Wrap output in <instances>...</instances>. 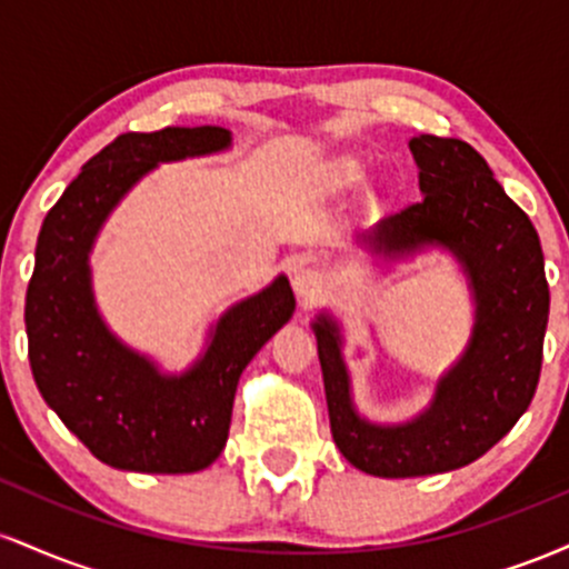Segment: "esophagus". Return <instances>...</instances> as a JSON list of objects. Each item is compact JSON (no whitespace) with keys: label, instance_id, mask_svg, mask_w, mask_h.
<instances>
[{"label":"esophagus","instance_id":"1","mask_svg":"<svg viewBox=\"0 0 569 569\" xmlns=\"http://www.w3.org/2000/svg\"><path fill=\"white\" fill-rule=\"evenodd\" d=\"M291 283H293V291H297V297L302 299L305 305L321 297L323 291V276L316 270V267H299V270L293 272Z\"/></svg>","mask_w":569,"mask_h":569}]
</instances>
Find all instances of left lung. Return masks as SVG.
Instances as JSON below:
<instances>
[{"mask_svg":"<svg viewBox=\"0 0 569 569\" xmlns=\"http://www.w3.org/2000/svg\"><path fill=\"white\" fill-rule=\"evenodd\" d=\"M422 198L390 213L356 246L377 264L447 251L473 299V326L428 407L403 422H375L356 407L342 323L321 310L312 335L321 358L331 436L358 471L382 479L447 473L479 460L516 426L538 388L548 283L532 221L460 139L415 136Z\"/></svg>","mask_w":569,"mask_h":569,"instance_id":"1","label":"left lung"}]
</instances>
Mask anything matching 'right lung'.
Listing matches in <instances>:
<instances>
[{
    "label": "right lung",
    "instance_id": "right-lung-1",
    "mask_svg": "<svg viewBox=\"0 0 569 569\" xmlns=\"http://www.w3.org/2000/svg\"><path fill=\"white\" fill-rule=\"evenodd\" d=\"M219 126L126 133L82 166L42 221L26 291L31 375L48 407L107 466L194 473L230 436L234 390L251 358L293 316L289 278L227 307L184 371L122 342L96 305L90 253L122 198L162 162L227 152Z\"/></svg>",
    "mask_w": 569,
    "mask_h": 569
}]
</instances>
